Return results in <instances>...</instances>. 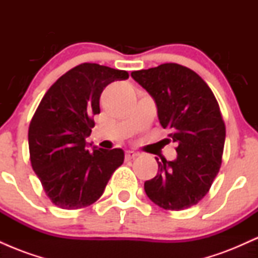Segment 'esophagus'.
<instances>
[{"label": "esophagus", "mask_w": 258, "mask_h": 258, "mask_svg": "<svg viewBox=\"0 0 258 258\" xmlns=\"http://www.w3.org/2000/svg\"><path fill=\"white\" fill-rule=\"evenodd\" d=\"M139 155V153L135 152V150H127L126 152V160H132L135 158H137Z\"/></svg>", "instance_id": "34e87169"}]
</instances>
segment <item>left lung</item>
<instances>
[{"label":"left lung","mask_w":258,"mask_h":258,"mask_svg":"<svg viewBox=\"0 0 258 258\" xmlns=\"http://www.w3.org/2000/svg\"><path fill=\"white\" fill-rule=\"evenodd\" d=\"M131 76L152 96L160 123L178 143L172 161L156 159L159 172L144 183V190L162 209H188L207 194L221 167L226 126L217 100L197 73L179 64H161Z\"/></svg>","instance_id":"8db88e82"}]
</instances>
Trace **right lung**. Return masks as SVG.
<instances>
[{
	"instance_id": "add662e5",
	"label": "right lung",
	"mask_w": 258,
	"mask_h": 258,
	"mask_svg": "<svg viewBox=\"0 0 258 258\" xmlns=\"http://www.w3.org/2000/svg\"><path fill=\"white\" fill-rule=\"evenodd\" d=\"M128 79L125 70L84 63L64 74L41 100L30 127L31 166L55 206H90L104 193L111 174L121 166V148L103 149L87 143L100 112V94L109 84Z\"/></svg>"
}]
</instances>
